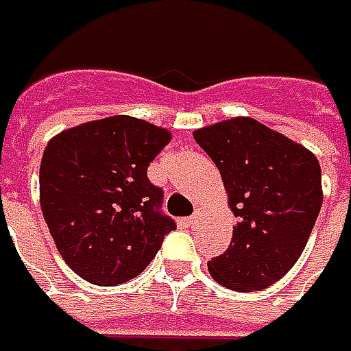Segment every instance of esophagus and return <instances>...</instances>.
<instances>
[{"label": "esophagus", "instance_id": "1", "mask_svg": "<svg viewBox=\"0 0 351 351\" xmlns=\"http://www.w3.org/2000/svg\"><path fill=\"white\" fill-rule=\"evenodd\" d=\"M202 217H203L202 211H199V209H195V211H193V215L187 219V223H189V225H195V223H199V221H202Z\"/></svg>", "mask_w": 351, "mask_h": 351}]
</instances>
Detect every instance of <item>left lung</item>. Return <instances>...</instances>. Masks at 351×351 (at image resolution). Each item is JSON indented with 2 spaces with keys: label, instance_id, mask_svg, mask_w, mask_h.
Segmentation results:
<instances>
[{
  "label": "left lung",
  "instance_id": "obj_1",
  "mask_svg": "<svg viewBox=\"0 0 351 351\" xmlns=\"http://www.w3.org/2000/svg\"><path fill=\"white\" fill-rule=\"evenodd\" d=\"M227 189L237 225L229 249L207 263L213 280L253 292L280 280L302 254L322 207L316 156L253 118L193 132Z\"/></svg>",
  "mask_w": 351,
  "mask_h": 351
}]
</instances>
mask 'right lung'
<instances>
[{"instance_id": "1", "label": "right lung", "mask_w": 351, "mask_h": 351, "mask_svg": "<svg viewBox=\"0 0 351 351\" xmlns=\"http://www.w3.org/2000/svg\"><path fill=\"white\" fill-rule=\"evenodd\" d=\"M171 134L110 116L57 134L39 169L41 209L64 263L98 287H116L152 263L176 229L148 166Z\"/></svg>"}]
</instances>
